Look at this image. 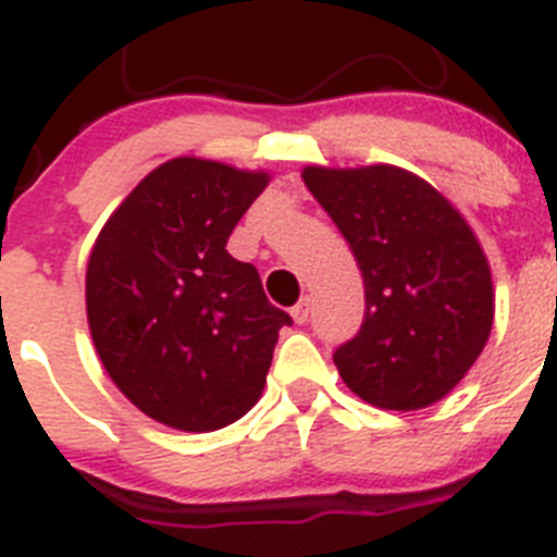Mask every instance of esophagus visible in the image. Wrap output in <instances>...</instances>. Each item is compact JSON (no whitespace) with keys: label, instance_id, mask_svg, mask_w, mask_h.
Wrapping results in <instances>:
<instances>
[{"label":"esophagus","instance_id":"1","mask_svg":"<svg viewBox=\"0 0 557 557\" xmlns=\"http://www.w3.org/2000/svg\"><path fill=\"white\" fill-rule=\"evenodd\" d=\"M309 312H312V301H309V298H301V301L293 307V321L295 323H307Z\"/></svg>","mask_w":557,"mask_h":557}]
</instances>
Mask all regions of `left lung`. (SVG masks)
I'll return each instance as SVG.
<instances>
[{
    "label": "left lung",
    "mask_w": 557,
    "mask_h": 557,
    "mask_svg": "<svg viewBox=\"0 0 557 557\" xmlns=\"http://www.w3.org/2000/svg\"><path fill=\"white\" fill-rule=\"evenodd\" d=\"M304 184L366 282L362 326L334 351L339 376L382 410L435 405L474 366L494 323L476 236L441 191L398 166H307Z\"/></svg>",
    "instance_id": "8db88e82"
}]
</instances>
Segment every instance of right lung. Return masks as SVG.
<instances>
[{
	"mask_svg": "<svg viewBox=\"0 0 557 557\" xmlns=\"http://www.w3.org/2000/svg\"><path fill=\"white\" fill-rule=\"evenodd\" d=\"M264 186V172L172 159L97 236L86 273L97 354L113 385L161 424L220 430L262 396L278 329L293 318L225 243Z\"/></svg>",
	"mask_w": 557,
	"mask_h": 557,
	"instance_id": "obj_1",
	"label": "right lung"
}]
</instances>
